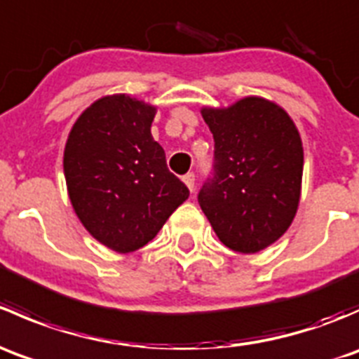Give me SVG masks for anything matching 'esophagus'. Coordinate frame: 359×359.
Here are the masks:
<instances>
[{
  "label": "esophagus",
  "mask_w": 359,
  "mask_h": 359,
  "mask_svg": "<svg viewBox=\"0 0 359 359\" xmlns=\"http://www.w3.org/2000/svg\"><path fill=\"white\" fill-rule=\"evenodd\" d=\"M182 180L187 186V189H189L191 193H194V173H187V175H184Z\"/></svg>",
  "instance_id": "34e87169"
}]
</instances>
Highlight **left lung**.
Instances as JSON below:
<instances>
[{
    "instance_id": "obj_1",
    "label": "left lung",
    "mask_w": 359,
    "mask_h": 359,
    "mask_svg": "<svg viewBox=\"0 0 359 359\" xmlns=\"http://www.w3.org/2000/svg\"><path fill=\"white\" fill-rule=\"evenodd\" d=\"M201 116L215 140V175L198 196L203 213L227 248L260 252L287 233L299 208V130L283 107L257 95L201 107Z\"/></svg>"
}]
</instances>
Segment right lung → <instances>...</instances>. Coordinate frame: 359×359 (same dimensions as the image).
Segmentation results:
<instances>
[{
  "mask_svg": "<svg viewBox=\"0 0 359 359\" xmlns=\"http://www.w3.org/2000/svg\"><path fill=\"white\" fill-rule=\"evenodd\" d=\"M156 106L104 95L79 114L64 149L69 200L86 231L118 253L142 248L189 198L151 135Z\"/></svg>",
  "mask_w": 359,
  "mask_h": 359,
  "instance_id": "add662e5",
  "label": "right lung"
}]
</instances>
